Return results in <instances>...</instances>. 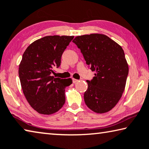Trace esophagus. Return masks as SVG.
Instances as JSON below:
<instances>
[{"label": "esophagus", "mask_w": 149, "mask_h": 149, "mask_svg": "<svg viewBox=\"0 0 149 149\" xmlns=\"http://www.w3.org/2000/svg\"><path fill=\"white\" fill-rule=\"evenodd\" d=\"M78 81H79V80L75 79H72V82H73V83H76V82H77Z\"/></svg>", "instance_id": "1"}]
</instances>
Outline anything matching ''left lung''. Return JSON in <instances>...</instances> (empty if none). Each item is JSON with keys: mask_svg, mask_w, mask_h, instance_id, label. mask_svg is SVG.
Here are the masks:
<instances>
[{"mask_svg": "<svg viewBox=\"0 0 149 149\" xmlns=\"http://www.w3.org/2000/svg\"><path fill=\"white\" fill-rule=\"evenodd\" d=\"M72 42L80 49L86 65L95 71L84 94L85 104L97 113L114 108L125 91L129 66L122 47L102 34L75 37Z\"/></svg>", "mask_w": 149, "mask_h": 149, "instance_id": "left-lung-1", "label": "left lung"}]
</instances>
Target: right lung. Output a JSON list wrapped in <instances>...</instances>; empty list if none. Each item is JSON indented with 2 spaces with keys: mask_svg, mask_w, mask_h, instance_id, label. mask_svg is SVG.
<instances>
[{
  "mask_svg": "<svg viewBox=\"0 0 149 149\" xmlns=\"http://www.w3.org/2000/svg\"><path fill=\"white\" fill-rule=\"evenodd\" d=\"M74 36H47L25 50L19 68L20 84L27 101L36 112L52 114L65 102L66 86L71 79L51 76L61 65V56Z\"/></svg>",
  "mask_w": 149,
  "mask_h": 149,
  "instance_id": "right-lung-1",
  "label": "right lung"
}]
</instances>
